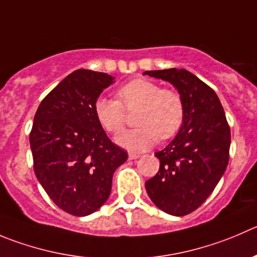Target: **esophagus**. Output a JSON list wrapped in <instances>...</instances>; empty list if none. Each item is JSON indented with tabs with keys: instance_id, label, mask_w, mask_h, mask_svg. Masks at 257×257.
Instances as JSON below:
<instances>
[{
	"instance_id": "1",
	"label": "esophagus",
	"mask_w": 257,
	"mask_h": 257,
	"mask_svg": "<svg viewBox=\"0 0 257 257\" xmlns=\"http://www.w3.org/2000/svg\"><path fill=\"white\" fill-rule=\"evenodd\" d=\"M140 154H136V153H128V159H131V160H134V159H138L140 158Z\"/></svg>"
}]
</instances>
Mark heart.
<instances>
[{"label": "heart", "instance_id": "obj_1", "mask_svg": "<svg viewBox=\"0 0 257 257\" xmlns=\"http://www.w3.org/2000/svg\"><path fill=\"white\" fill-rule=\"evenodd\" d=\"M117 99L99 97L94 102V114L104 130L117 134L126 123L124 109L138 108L133 130L116 136L119 146L133 151L146 150L158 141L173 138L184 121L185 107L182 94L172 88H161L153 80L138 78L121 85Z\"/></svg>", "mask_w": 257, "mask_h": 257}]
</instances>
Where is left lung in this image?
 Returning <instances> with one entry per match:
<instances>
[{
	"instance_id": "8db88e82",
	"label": "left lung",
	"mask_w": 257,
	"mask_h": 257,
	"mask_svg": "<svg viewBox=\"0 0 257 257\" xmlns=\"http://www.w3.org/2000/svg\"><path fill=\"white\" fill-rule=\"evenodd\" d=\"M144 74L172 83L184 101L179 133L155 153L160 168L145 187L158 208L185 216L203 204L226 170L231 145L228 122L216 92L188 70L172 68Z\"/></svg>"
}]
</instances>
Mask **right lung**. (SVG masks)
Masks as SVG:
<instances>
[{
	"instance_id": "1",
	"label": "right lung",
	"mask_w": 257,
	"mask_h": 257,
	"mask_svg": "<svg viewBox=\"0 0 257 257\" xmlns=\"http://www.w3.org/2000/svg\"><path fill=\"white\" fill-rule=\"evenodd\" d=\"M113 79L75 70L41 101L34 117V172L54 203L73 216L93 213L108 199L114 170L127 160L94 114V102Z\"/></svg>"
}]
</instances>
